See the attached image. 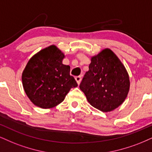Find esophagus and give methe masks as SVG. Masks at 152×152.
<instances>
[{
    "label": "esophagus",
    "instance_id": "34e87169",
    "mask_svg": "<svg viewBox=\"0 0 152 152\" xmlns=\"http://www.w3.org/2000/svg\"><path fill=\"white\" fill-rule=\"evenodd\" d=\"M81 80H82V77L81 76H77L75 77V80L77 82L78 85H80V82H81Z\"/></svg>",
    "mask_w": 152,
    "mask_h": 152
}]
</instances>
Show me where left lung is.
<instances>
[{
    "mask_svg": "<svg viewBox=\"0 0 152 152\" xmlns=\"http://www.w3.org/2000/svg\"><path fill=\"white\" fill-rule=\"evenodd\" d=\"M88 102L104 112L123 104L130 89L126 69L111 50L106 48L91 58L89 71L80 85Z\"/></svg>",
    "mask_w": 152,
    "mask_h": 152,
    "instance_id": "8db88e82",
    "label": "left lung"
}]
</instances>
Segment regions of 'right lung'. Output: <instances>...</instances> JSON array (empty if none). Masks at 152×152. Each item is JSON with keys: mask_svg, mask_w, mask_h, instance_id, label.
<instances>
[{"mask_svg": "<svg viewBox=\"0 0 152 152\" xmlns=\"http://www.w3.org/2000/svg\"><path fill=\"white\" fill-rule=\"evenodd\" d=\"M65 56L56 46H48L29 60L22 72V85L34 104L50 108L63 102L77 83L70 75V67L63 65Z\"/></svg>", "mask_w": 152, "mask_h": 152, "instance_id": "1", "label": "right lung"}]
</instances>
